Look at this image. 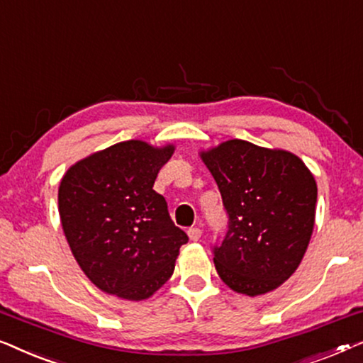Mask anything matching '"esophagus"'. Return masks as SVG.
Masks as SVG:
<instances>
[{"instance_id": "34e87169", "label": "esophagus", "mask_w": 363, "mask_h": 363, "mask_svg": "<svg viewBox=\"0 0 363 363\" xmlns=\"http://www.w3.org/2000/svg\"><path fill=\"white\" fill-rule=\"evenodd\" d=\"M187 235H189V238L192 240V242H197V240L202 237V230L199 227H194V228H189Z\"/></svg>"}]
</instances>
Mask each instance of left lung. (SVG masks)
<instances>
[{
  "instance_id": "8db88e82",
  "label": "left lung",
  "mask_w": 363,
  "mask_h": 363,
  "mask_svg": "<svg viewBox=\"0 0 363 363\" xmlns=\"http://www.w3.org/2000/svg\"><path fill=\"white\" fill-rule=\"evenodd\" d=\"M228 216L213 247L218 277L240 294L259 296L281 286L308 250L318 186L303 161L284 150L228 140L202 151Z\"/></svg>"
}]
</instances>
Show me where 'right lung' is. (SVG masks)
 I'll use <instances>...</instances> for the list:
<instances>
[{
  "label": "right lung",
  "mask_w": 363,
  "mask_h": 363,
  "mask_svg": "<svg viewBox=\"0 0 363 363\" xmlns=\"http://www.w3.org/2000/svg\"><path fill=\"white\" fill-rule=\"evenodd\" d=\"M172 152V145L116 143L75 162L60 181L65 238L82 272L104 293L147 299L174 272L189 238L152 189Z\"/></svg>",
  "instance_id": "right-lung-1"
}]
</instances>
